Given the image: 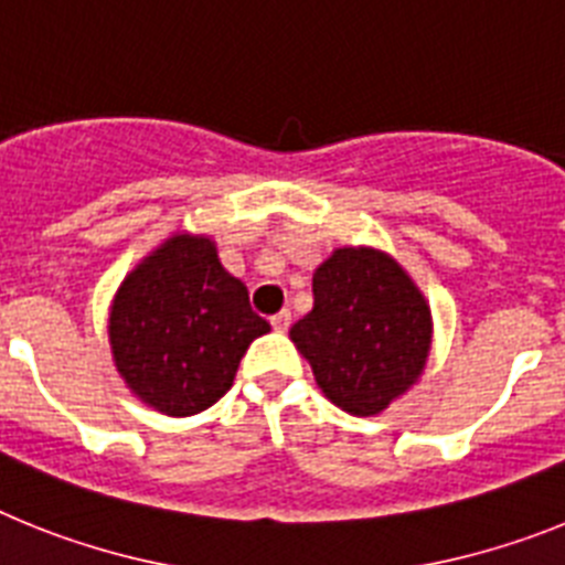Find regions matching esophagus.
I'll use <instances>...</instances> for the list:
<instances>
[{"mask_svg": "<svg viewBox=\"0 0 565 565\" xmlns=\"http://www.w3.org/2000/svg\"><path fill=\"white\" fill-rule=\"evenodd\" d=\"M269 323H273V330L287 332L289 323H292V316H289V310H281V312H276V316L269 318Z\"/></svg>", "mask_w": 565, "mask_h": 565, "instance_id": "1", "label": "esophagus"}]
</instances>
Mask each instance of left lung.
Wrapping results in <instances>:
<instances>
[{
  "label": "left lung",
  "instance_id": "obj_1",
  "mask_svg": "<svg viewBox=\"0 0 565 565\" xmlns=\"http://www.w3.org/2000/svg\"><path fill=\"white\" fill-rule=\"evenodd\" d=\"M312 310L289 338L350 415H377L420 377L431 347L424 292L390 253L338 247L312 273Z\"/></svg>",
  "mask_w": 565,
  "mask_h": 565
}]
</instances>
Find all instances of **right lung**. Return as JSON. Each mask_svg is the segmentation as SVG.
Instances as JSON below:
<instances>
[{
	"label": "right lung",
	"mask_w": 565,
	"mask_h": 565,
	"mask_svg": "<svg viewBox=\"0 0 565 565\" xmlns=\"http://www.w3.org/2000/svg\"><path fill=\"white\" fill-rule=\"evenodd\" d=\"M110 350L136 398L170 418L204 412L233 386L269 323L207 235L179 233L141 258L110 307Z\"/></svg>",
	"instance_id": "obj_1"
}]
</instances>
